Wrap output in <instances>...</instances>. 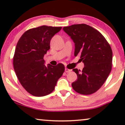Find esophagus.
Masks as SVG:
<instances>
[{"label":"esophagus","mask_w":125,"mask_h":125,"mask_svg":"<svg viewBox=\"0 0 125 125\" xmlns=\"http://www.w3.org/2000/svg\"><path fill=\"white\" fill-rule=\"evenodd\" d=\"M71 71H72V69H68V68H65V72L66 73H69V72H71Z\"/></svg>","instance_id":"34e87169"}]
</instances>
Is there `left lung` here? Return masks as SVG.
<instances>
[{"label":"left lung","instance_id":"left-lung-1","mask_svg":"<svg viewBox=\"0 0 125 125\" xmlns=\"http://www.w3.org/2000/svg\"><path fill=\"white\" fill-rule=\"evenodd\" d=\"M63 30L74 42V56L80 55L84 64L82 72L73 69L78 79L72 84V88L80 94H93L101 87L111 71L110 46L99 31L88 25H72Z\"/></svg>","mask_w":125,"mask_h":125}]
</instances>
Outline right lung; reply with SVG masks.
Listing matches in <instances>:
<instances>
[{
	"label": "right lung",
	"instance_id": "right-lung-1",
	"mask_svg": "<svg viewBox=\"0 0 125 125\" xmlns=\"http://www.w3.org/2000/svg\"><path fill=\"white\" fill-rule=\"evenodd\" d=\"M62 27L46 25L25 32L16 46L13 65L20 84L27 92L35 96L50 94L64 73L62 63L56 66L45 65L43 57L50 48V41Z\"/></svg>",
	"mask_w": 125,
	"mask_h": 125
}]
</instances>
